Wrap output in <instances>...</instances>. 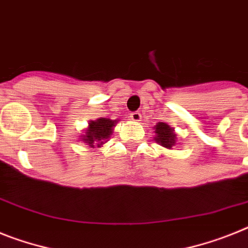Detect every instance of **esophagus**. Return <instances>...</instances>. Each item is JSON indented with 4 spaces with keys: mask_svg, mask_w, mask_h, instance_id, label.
Returning a JSON list of instances; mask_svg holds the SVG:
<instances>
[{
    "mask_svg": "<svg viewBox=\"0 0 248 248\" xmlns=\"http://www.w3.org/2000/svg\"><path fill=\"white\" fill-rule=\"evenodd\" d=\"M130 117L132 118V121H136V122H139V121H141V113L140 112H132V113H130Z\"/></svg>",
    "mask_w": 248,
    "mask_h": 248,
    "instance_id": "1",
    "label": "esophagus"
}]
</instances>
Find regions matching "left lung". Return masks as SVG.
Wrapping results in <instances>:
<instances>
[{"mask_svg": "<svg viewBox=\"0 0 248 248\" xmlns=\"http://www.w3.org/2000/svg\"><path fill=\"white\" fill-rule=\"evenodd\" d=\"M155 141L159 142L161 146L171 149L176 142V135L174 134V130L170 127L169 124H164V122H159L155 126Z\"/></svg>", "mask_w": 248, "mask_h": 248, "instance_id": "left-lung-1", "label": "left lung"}]
</instances>
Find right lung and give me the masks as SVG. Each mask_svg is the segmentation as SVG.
Segmentation results:
<instances>
[{
    "label": "right lung",
    "mask_w": 248,
    "mask_h": 248,
    "mask_svg": "<svg viewBox=\"0 0 248 248\" xmlns=\"http://www.w3.org/2000/svg\"><path fill=\"white\" fill-rule=\"evenodd\" d=\"M114 122L116 121H112L109 118H99L97 121H91L89 128L85 131V135L82 136V141H84L91 147H99L102 143L106 142V140L112 134Z\"/></svg>",
    "instance_id": "right-lung-1"
}]
</instances>
